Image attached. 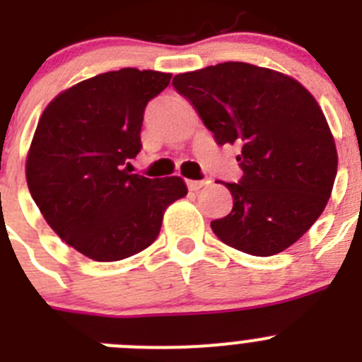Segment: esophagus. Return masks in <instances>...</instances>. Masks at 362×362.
I'll return each instance as SVG.
<instances>
[{
	"label": "esophagus",
	"mask_w": 362,
	"mask_h": 362,
	"mask_svg": "<svg viewBox=\"0 0 362 362\" xmlns=\"http://www.w3.org/2000/svg\"><path fill=\"white\" fill-rule=\"evenodd\" d=\"M206 183H209V181H187V187H188V190L197 192L199 188H203Z\"/></svg>",
	"instance_id": "obj_1"
}]
</instances>
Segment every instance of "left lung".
I'll return each mask as SVG.
<instances>
[{
	"mask_svg": "<svg viewBox=\"0 0 362 362\" xmlns=\"http://www.w3.org/2000/svg\"><path fill=\"white\" fill-rule=\"evenodd\" d=\"M172 85L217 145L241 146V181L225 183L232 212L210 223L214 233L257 257L286 250L319 219L337 174L334 136L315 98L286 74L241 62L177 74Z\"/></svg>",
	"mask_w": 362,
	"mask_h": 362,
	"instance_id": "left-lung-1",
	"label": "left lung"
}]
</instances>
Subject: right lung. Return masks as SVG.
Masks as SVG:
<instances>
[{
	"label": "right lung",
	"instance_id": "obj_1",
	"mask_svg": "<svg viewBox=\"0 0 362 362\" xmlns=\"http://www.w3.org/2000/svg\"><path fill=\"white\" fill-rule=\"evenodd\" d=\"M172 74L121 69L70 86L47 105L27 156V185L50 228L86 257L110 263L148 248L181 177L130 174L143 112Z\"/></svg>",
	"mask_w": 362,
	"mask_h": 362
}]
</instances>
